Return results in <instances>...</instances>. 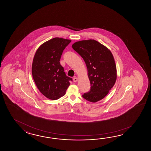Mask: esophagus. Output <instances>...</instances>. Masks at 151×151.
I'll list each match as a JSON object with an SVG mask.
<instances>
[{
  "label": "esophagus",
  "mask_w": 151,
  "mask_h": 151,
  "mask_svg": "<svg viewBox=\"0 0 151 151\" xmlns=\"http://www.w3.org/2000/svg\"><path fill=\"white\" fill-rule=\"evenodd\" d=\"M78 80V79L77 78V77H74V78H73V81H74V83L77 82Z\"/></svg>",
  "instance_id": "obj_1"
}]
</instances>
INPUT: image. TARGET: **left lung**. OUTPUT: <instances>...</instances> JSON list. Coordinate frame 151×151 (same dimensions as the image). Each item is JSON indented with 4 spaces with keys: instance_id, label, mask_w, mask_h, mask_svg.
Returning <instances> with one entry per match:
<instances>
[{
    "instance_id": "8db88e82",
    "label": "left lung",
    "mask_w": 151,
    "mask_h": 151,
    "mask_svg": "<svg viewBox=\"0 0 151 151\" xmlns=\"http://www.w3.org/2000/svg\"><path fill=\"white\" fill-rule=\"evenodd\" d=\"M72 46L83 58L90 79L91 89L83 97L92 103L103 99L115 84L117 77L112 53L93 39L76 42Z\"/></svg>"
}]
</instances>
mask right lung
Segmentation results:
<instances>
[{"label":"right lung","instance_id":"right-lung-1","mask_svg":"<svg viewBox=\"0 0 151 151\" xmlns=\"http://www.w3.org/2000/svg\"><path fill=\"white\" fill-rule=\"evenodd\" d=\"M71 40L54 38L39 46L33 60L32 74L41 93L51 100L64 96L71 78L66 76L60 63L63 52Z\"/></svg>","mask_w":151,"mask_h":151}]
</instances>
